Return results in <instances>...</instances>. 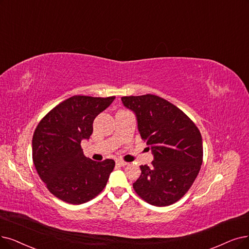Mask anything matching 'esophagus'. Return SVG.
Wrapping results in <instances>:
<instances>
[{"label":"esophagus","mask_w":249,"mask_h":249,"mask_svg":"<svg viewBox=\"0 0 249 249\" xmlns=\"http://www.w3.org/2000/svg\"><path fill=\"white\" fill-rule=\"evenodd\" d=\"M116 164L119 165V166H125V165H127V162H125L124 160H121V159H117Z\"/></svg>","instance_id":"obj_1"}]
</instances>
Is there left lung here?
I'll return each mask as SVG.
<instances>
[{
    "mask_svg": "<svg viewBox=\"0 0 249 249\" xmlns=\"http://www.w3.org/2000/svg\"><path fill=\"white\" fill-rule=\"evenodd\" d=\"M122 101L136 114L138 130L154 157L152 165L140 166L134 190L155 206L177 202L200 171L203 146L199 130L180 108L158 96H125Z\"/></svg>",
    "mask_w": 249,
    "mask_h": 249,
    "instance_id": "left-lung-1",
    "label": "left lung"
}]
</instances>
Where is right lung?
<instances>
[{
    "label": "right lung",
    "instance_id": "add662e5",
    "mask_svg": "<svg viewBox=\"0 0 249 249\" xmlns=\"http://www.w3.org/2000/svg\"><path fill=\"white\" fill-rule=\"evenodd\" d=\"M114 99L72 96L38 123L33 137L34 164L48 190L59 199L82 204L106 186L114 160L98 162L87 158L81 143L92 135L96 116Z\"/></svg>",
    "mask_w": 249,
    "mask_h": 249
}]
</instances>
